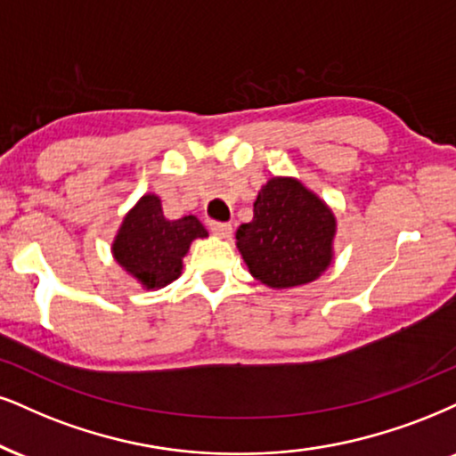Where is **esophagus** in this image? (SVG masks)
Wrapping results in <instances>:
<instances>
[{"label":"esophagus","mask_w":456,"mask_h":456,"mask_svg":"<svg viewBox=\"0 0 456 456\" xmlns=\"http://www.w3.org/2000/svg\"><path fill=\"white\" fill-rule=\"evenodd\" d=\"M211 232L217 234L219 239H230L232 237V224L228 222H211Z\"/></svg>","instance_id":"esophagus-1"}]
</instances>
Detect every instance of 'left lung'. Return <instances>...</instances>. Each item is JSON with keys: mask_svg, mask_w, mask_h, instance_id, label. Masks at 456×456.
Masks as SVG:
<instances>
[{"mask_svg": "<svg viewBox=\"0 0 456 456\" xmlns=\"http://www.w3.org/2000/svg\"><path fill=\"white\" fill-rule=\"evenodd\" d=\"M336 217L294 177H273L257 192L254 219L240 224L237 247L257 281L273 289L311 283L334 257Z\"/></svg>", "mask_w": 456, "mask_h": 456, "instance_id": "left-lung-1", "label": "left lung"}]
</instances>
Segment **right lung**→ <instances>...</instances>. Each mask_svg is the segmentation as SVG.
Segmentation results:
<instances>
[{
	"label": "right lung",
	"mask_w": 456,
	"mask_h": 456,
	"mask_svg": "<svg viewBox=\"0 0 456 456\" xmlns=\"http://www.w3.org/2000/svg\"><path fill=\"white\" fill-rule=\"evenodd\" d=\"M207 230L194 216L167 219L156 194H143L126 213L111 254L145 289H160L182 274L183 256Z\"/></svg>",
	"instance_id": "obj_1"
}]
</instances>
